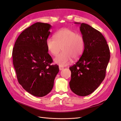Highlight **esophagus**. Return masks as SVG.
Masks as SVG:
<instances>
[{
  "mask_svg": "<svg viewBox=\"0 0 121 121\" xmlns=\"http://www.w3.org/2000/svg\"><path fill=\"white\" fill-rule=\"evenodd\" d=\"M64 69V67H62V66H60V65L59 66V69L60 71H61L62 69Z\"/></svg>",
  "mask_w": 121,
  "mask_h": 121,
  "instance_id": "obj_1",
  "label": "esophagus"
}]
</instances>
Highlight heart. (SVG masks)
<instances>
[{"label": "heart", "instance_id": "heart-1", "mask_svg": "<svg viewBox=\"0 0 121 121\" xmlns=\"http://www.w3.org/2000/svg\"><path fill=\"white\" fill-rule=\"evenodd\" d=\"M46 41L47 49L53 56H56L60 50L63 52L54 58V63L60 66H65L71 63L72 58L76 60L80 57L84 49L82 36L68 28L61 29Z\"/></svg>", "mask_w": 121, "mask_h": 121}]
</instances>
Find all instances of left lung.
Here are the masks:
<instances>
[{"instance_id": "8db88e82", "label": "left lung", "mask_w": 121, "mask_h": 121, "mask_svg": "<svg viewBox=\"0 0 121 121\" xmlns=\"http://www.w3.org/2000/svg\"><path fill=\"white\" fill-rule=\"evenodd\" d=\"M80 30L84 40V49L79 60L69 68V82L75 94L85 96L92 93L103 81L110 59L109 47L101 33L90 25L81 23Z\"/></svg>"}]
</instances>
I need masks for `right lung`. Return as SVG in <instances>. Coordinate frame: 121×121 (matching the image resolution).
I'll use <instances>...</instances> for the list:
<instances>
[{
  "label": "right lung",
  "instance_id": "1",
  "mask_svg": "<svg viewBox=\"0 0 121 121\" xmlns=\"http://www.w3.org/2000/svg\"><path fill=\"white\" fill-rule=\"evenodd\" d=\"M52 26L37 22L21 33L13 50V65L18 82L29 93L44 96L53 87L54 79L59 72L48 54L46 41Z\"/></svg>",
  "mask_w": 121,
  "mask_h": 121
}]
</instances>
